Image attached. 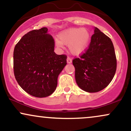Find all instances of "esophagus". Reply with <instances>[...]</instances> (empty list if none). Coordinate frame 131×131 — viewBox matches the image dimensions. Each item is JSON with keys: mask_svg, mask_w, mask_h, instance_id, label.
Segmentation results:
<instances>
[{"mask_svg": "<svg viewBox=\"0 0 131 131\" xmlns=\"http://www.w3.org/2000/svg\"><path fill=\"white\" fill-rule=\"evenodd\" d=\"M67 63H68V64H70V63H72V58H70V57H69V56L67 57Z\"/></svg>", "mask_w": 131, "mask_h": 131, "instance_id": "esophagus-1", "label": "esophagus"}]
</instances>
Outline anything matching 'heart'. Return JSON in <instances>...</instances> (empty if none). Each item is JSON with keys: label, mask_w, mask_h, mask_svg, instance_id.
I'll return each instance as SVG.
<instances>
[{"label": "heart", "mask_w": 131, "mask_h": 131, "mask_svg": "<svg viewBox=\"0 0 131 131\" xmlns=\"http://www.w3.org/2000/svg\"><path fill=\"white\" fill-rule=\"evenodd\" d=\"M56 45L58 48H63V44L69 45V50L73 54H79L86 48L90 40V34L86 29L71 28L61 32Z\"/></svg>", "instance_id": "obj_1"}]
</instances>
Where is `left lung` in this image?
<instances>
[{"mask_svg": "<svg viewBox=\"0 0 131 131\" xmlns=\"http://www.w3.org/2000/svg\"><path fill=\"white\" fill-rule=\"evenodd\" d=\"M75 80L81 90L96 93L110 84L116 70V58L110 38L95 28L88 48L72 60Z\"/></svg>", "mask_w": 131, "mask_h": 131, "instance_id": "obj_1", "label": "left lung"}]
</instances>
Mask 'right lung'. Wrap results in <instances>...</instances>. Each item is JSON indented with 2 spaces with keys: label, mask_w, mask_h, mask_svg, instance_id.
I'll return each mask as SVG.
<instances>
[{
  "label": "right lung",
  "mask_w": 131,
  "mask_h": 131,
  "mask_svg": "<svg viewBox=\"0 0 131 131\" xmlns=\"http://www.w3.org/2000/svg\"><path fill=\"white\" fill-rule=\"evenodd\" d=\"M47 27L27 32L15 45L13 72L17 82L26 93L45 97L54 91L58 75L67 64L66 54L54 51V41Z\"/></svg>",
  "instance_id": "1"
}]
</instances>
